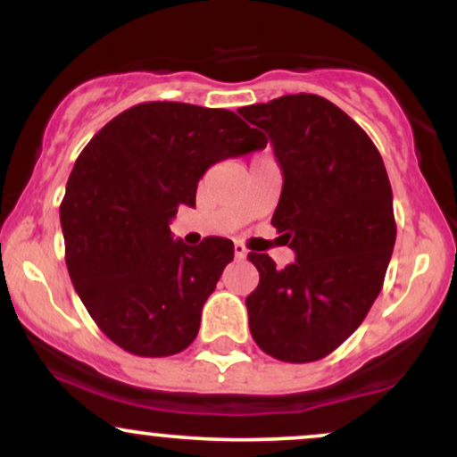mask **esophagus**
I'll return each instance as SVG.
<instances>
[{"label":"esophagus","instance_id":"obj_1","mask_svg":"<svg viewBox=\"0 0 457 457\" xmlns=\"http://www.w3.org/2000/svg\"><path fill=\"white\" fill-rule=\"evenodd\" d=\"M234 255L238 260H245L246 258V246L243 243H234Z\"/></svg>","mask_w":457,"mask_h":457}]
</instances>
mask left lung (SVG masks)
Returning <instances> with one entry per match:
<instances>
[{"label":"left lung","mask_w":457,"mask_h":457,"mask_svg":"<svg viewBox=\"0 0 457 457\" xmlns=\"http://www.w3.org/2000/svg\"><path fill=\"white\" fill-rule=\"evenodd\" d=\"M238 113L269 133L283 170L272 225L296 253L281 270L249 253L260 272L246 296L251 335L275 359L312 363L339 348L380 295L397 232L389 176L365 130L316 94Z\"/></svg>","instance_id":"8db88e82"}]
</instances>
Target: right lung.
Here are the masks:
<instances>
[{
	"mask_svg": "<svg viewBox=\"0 0 457 457\" xmlns=\"http://www.w3.org/2000/svg\"><path fill=\"white\" fill-rule=\"evenodd\" d=\"M266 137L234 112L139 103L115 115L72 167L60 206L66 266L79 298L115 345L171 356L197 337L202 307L234 260L228 238H171L180 206L214 162Z\"/></svg>",
	"mask_w": 457,
	"mask_h": 457,
	"instance_id": "right-lung-1",
	"label": "right lung"
}]
</instances>
